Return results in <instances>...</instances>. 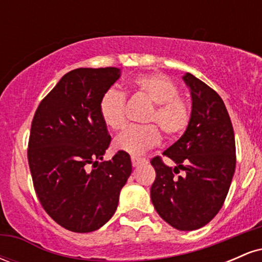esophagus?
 <instances>
[{
	"label": "esophagus",
	"instance_id": "34e87169",
	"mask_svg": "<svg viewBox=\"0 0 262 262\" xmlns=\"http://www.w3.org/2000/svg\"><path fill=\"white\" fill-rule=\"evenodd\" d=\"M145 159H143V158H137V156H132V165H133V166L135 167V166H139V165H141V164H145Z\"/></svg>",
	"mask_w": 262,
	"mask_h": 262
}]
</instances>
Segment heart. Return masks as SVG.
Masks as SVG:
<instances>
[{
	"label": "heart",
	"mask_w": 262,
	"mask_h": 262,
	"mask_svg": "<svg viewBox=\"0 0 262 262\" xmlns=\"http://www.w3.org/2000/svg\"><path fill=\"white\" fill-rule=\"evenodd\" d=\"M132 87L154 103V108L146 114L145 122L158 125L165 138L175 139L187 129L191 121V107L180 97L179 87L170 79L159 74L140 75L132 81ZM98 113L108 128L112 130L121 129L125 123L124 95L116 89L107 90L98 102ZM156 126L145 124L125 128L113 140L114 150L130 155L143 154L160 141V132Z\"/></svg>",
	"instance_id": "heart-1"
}]
</instances>
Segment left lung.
Masks as SVG:
<instances>
[{
	"label": "left lung",
	"instance_id": "obj_1",
	"mask_svg": "<svg viewBox=\"0 0 262 262\" xmlns=\"http://www.w3.org/2000/svg\"><path fill=\"white\" fill-rule=\"evenodd\" d=\"M191 91V121L183 135L162 155L151 159L156 177L150 188L156 212L179 230L208 224L223 206L235 171V138L221 96L187 73L182 77ZM180 170L182 176H177Z\"/></svg>",
	"mask_w": 262,
	"mask_h": 262
}]
</instances>
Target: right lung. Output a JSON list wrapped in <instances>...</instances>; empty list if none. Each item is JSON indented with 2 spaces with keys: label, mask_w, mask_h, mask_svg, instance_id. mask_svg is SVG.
I'll return each instance as SVG.
<instances>
[{
  "label": "right lung",
  "mask_w": 262,
  "mask_h": 262,
  "mask_svg": "<svg viewBox=\"0 0 262 262\" xmlns=\"http://www.w3.org/2000/svg\"><path fill=\"white\" fill-rule=\"evenodd\" d=\"M119 76L117 68L75 69L45 96L32 122L28 162L35 193L45 212L75 233L95 231L112 218L132 173L127 152L103 161L111 137L98 102Z\"/></svg>",
  "instance_id": "add662e5"
}]
</instances>
